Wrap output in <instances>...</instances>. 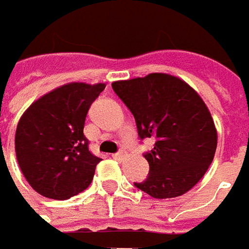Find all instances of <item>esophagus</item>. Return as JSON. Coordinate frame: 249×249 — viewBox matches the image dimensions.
Listing matches in <instances>:
<instances>
[{
  "label": "esophagus",
  "mask_w": 249,
  "mask_h": 249,
  "mask_svg": "<svg viewBox=\"0 0 249 249\" xmlns=\"http://www.w3.org/2000/svg\"><path fill=\"white\" fill-rule=\"evenodd\" d=\"M124 157H125L124 151H120V153L113 154V158H114V160H121L123 158H124Z\"/></svg>",
  "instance_id": "obj_1"
}]
</instances>
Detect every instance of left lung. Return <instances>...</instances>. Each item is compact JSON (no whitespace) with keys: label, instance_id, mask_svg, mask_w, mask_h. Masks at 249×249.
<instances>
[{"label":"left lung","instance_id":"obj_1","mask_svg":"<svg viewBox=\"0 0 249 249\" xmlns=\"http://www.w3.org/2000/svg\"><path fill=\"white\" fill-rule=\"evenodd\" d=\"M131 110L139 138H154L144 154L148 177L135 182L155 199L184 195L200 181L214 160L217 129L203 99L189 84L167 73L111 83Z\"/></svg>","mask_w":249,"mask_h":249}]
</instances>
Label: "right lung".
Here are the masks:
<instances>
[{
    "mask_svg": "<svg viewBox=\"0 0 249 249\" xmlns=\"http://www.w3.org/2000/svg\"><path fill=\"white\" fill-rule=\"evenodd\" d=\"M103 83H69L24 111L15 136L18 166L38 194L67 200L87 189L101 158L91 154L84 121Z\"/></svg>",
    "mask_w": 249,
    "mask_h": 249,
    "instance_id": "add662e5",
    "label": "right lung"
}]
</instances>
